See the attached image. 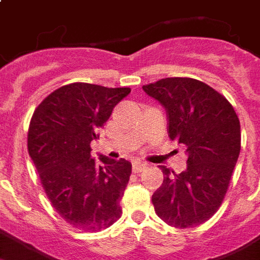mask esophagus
<instances>
[{
  "mask_svg": "<svg viewBox=\"0 0 260 260\" xmlns=\"http://www.w3.org/2000/svg\"><path fill=\"white\" fill-rule=\"evenodd\" d=\"M148 168L147 162H143V161H135L134 165H132V169H134L135 173H140V172L145 171Z\"/></svg>",
  "mask_w": 260,
  "mask_h": 260,
  "instance_id": "1",
  "label": "esophagus"
}]
</instances>
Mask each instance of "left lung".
Here are the masks:
<instances>
[{"label": "left lung", "instance_id": "obj_1", "mask_svg": "<svg viewBox=\"0 0 260 260\" xmlns=\"http://www.w3.org/2000/svg\"><path fill=\"white\" fill-rule=\"evenodd\" d=\"M167 110L168 136L186 147V171L161 167L164 181L152 196L169 226L196 228L217 213L241 152V124L223 95L193 78H165L143 86Z\"/></svg>", "mask_w": 260, "mask_h": 260}]
</instances>
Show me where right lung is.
Returning a JSON list of instances; mask_svg holds the SVG:
<instances>
[{
  "mask_svg": "<svg viewBox=\"0 0 260 260\" xmlns=\"http://www.w3.org/2000/svg\"><path fill=\"white\" fill-rule=\"evenodd\" d=\"M131 92L91 83H70L42 100L30 120L27 149L50 204L73 228L96 233L121 217L132 165L124 158L104 165L91 157V141L113 107Z\"/></svg>",
  "mask_w": 260,
  "mask_h": 260,
  "instance_id": "obj_1",
  "label": "right lung"
}]
</instances>
